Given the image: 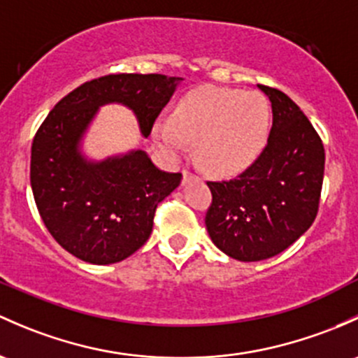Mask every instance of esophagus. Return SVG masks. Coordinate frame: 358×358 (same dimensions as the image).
I'll use <instances>...</instances> for the list:
<instances>
[{"label": "esophagus", "instance_id": "obj_1", "mask_svg": "<svg viewBox=\"0 0 358 358\" xmlns=\"http://www.w3.org/2000/svg\"><path fill=\"white\" fill-rule=\"evenodd\" d=\"M195 178H197V176H195L192 171H189V169H185V171H183V183H189L190 180H195Z\"/></svg>", "mask_w": 358, "mask_h": 358}]
</instances>
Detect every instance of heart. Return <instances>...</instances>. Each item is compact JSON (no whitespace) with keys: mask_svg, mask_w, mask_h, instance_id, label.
I'll return each mask as SVG.
<instances>
[{"mask_svg":"<svg viewBox=\"0 0 358 358\" xmlns=\"http://www.w3.org/2000/svg\"><path fill=\"white\" fill-rule=\"evenodd\" d=\"M271 130V108L259 92L201 87L187 94L173 120L154 125V141L169 154L195 144L201 166L217 176L248 169L264 150Z\"/></svg>","mask_w":358,"mask_h":358,"instance_id":"b5f03b06","label":"heart"}]
</instances>
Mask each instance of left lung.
<instances>
[{
  "mask_svg": "<svg viewBox=\"0 0 358 358\" xmlns=\"http://www.w3.org/2000/svg\"><path fill=\"white\" fill-rule=\"evenodd\" d=\"M257 87L273 110L268 145L240 176L208 182L210 240L242 262L274 257L310 228L324 178V145L303 111L281 90Z\"/></svg>",
  "mask_w": 358,
  "mask_h": 358,
  "instance_id": "obj_1",
  "label": "left lung"
}]
</instances>
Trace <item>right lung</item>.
<instances>
[{
    "mask_svg": "<svg viewBox=\"0 0 358 358\" xmlns=\"http://www.w3.org/2000/svg\"><path fill=\"white\" fill-rule=\"evenodd\" d=\"M182 77L118 73L94 78L63 97L32 142L30 187L52 238L90 264H115L148 242L157 204L182 182L142 149L92 161L82 141L101 106L123 104L149 137Z\"/></svg>",
    "mask_w": 358,
    "mask_h": 358,
    "instance_id": "right-lung-1",
    "label": "right lung"
}]
</instances>
